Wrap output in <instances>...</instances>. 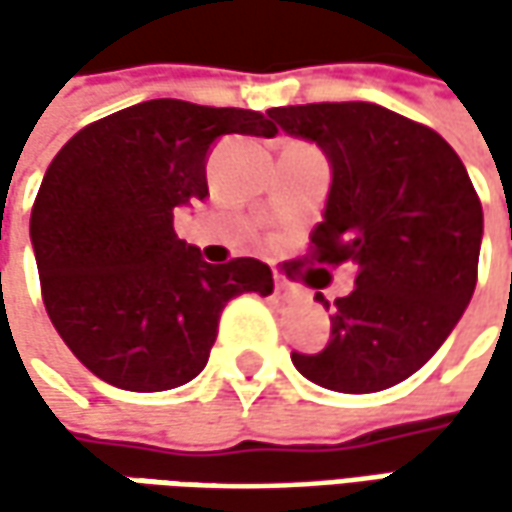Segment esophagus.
I'll use <instances>...</instances> for the list:
<instances>
[{
    "label": "esophagus",
    "instance_id": "1",
    "mask_svg": "<svg viewBox=\"0 0 512 512\" xmlns=\"http://www.w3.org/2000/svg\"><path fill=\"white\" fill-rule=\"evenodd\" d=\"M273 293H276V299H282V302H290V299H296L299 293H296V287L285 282V279H279L276 276V282H273Z\"/></svg>",
    "mask_w": 512,
    "mask_h": 512
}]
</instances>
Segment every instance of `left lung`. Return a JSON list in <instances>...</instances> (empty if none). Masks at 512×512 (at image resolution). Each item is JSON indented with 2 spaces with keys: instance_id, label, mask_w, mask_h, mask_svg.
<instances>
[{
  "instance_id": "obj_1",
  "label": "left lung",
  "mask_w": 512,
  "mask_h": 512,
  "mask_svg": "<svg viewBox=\"0 0 512 512\" xmlns=\"http://www.w3.org/2000/svg\"><path fill=\"white\" fill-rule=\"evenodd\" d=\"M287 136L330 165L316 262L356 265L336 299L322 353L296 370L336 393H379L413 376L459 325L476 290L482 202L456 150L436 130L370 102L267 110ZM316 302L330 307L322 293Z\"/></svg>"
}]
</instances>
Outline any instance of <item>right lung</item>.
<instances>
[{"label":"right lung","instance_id":"1","mask_svg":"<svg viewBox=\"0 0 512 512\" xmlns=\"http://www.w3.org/2000/svg\"><path fill=\"white\" fill-rule=\"evenodd\" d=\"M227 133L276 136L256 110L150 99L79 130L56 153L30 213L50 322L93 376L133 393L205 370L222 307L273 293L259 259L207 265L173 230L207 196L205 165Z\"/></svg>","mask_w":512,"mask_h":512}]
</instances>
